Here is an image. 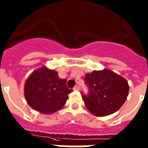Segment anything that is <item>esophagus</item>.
I'll return each mask as SVG.
<instances>
[{"instance_id": "1", "label": "esophagus", "mask_w": 148, "mask_h": 148, "mask_svg": "<svg viewBox=\"0 0 148 148\" xmlns=\"http://www.w3.org/2000/svg\"><path fill=\"white\" fill-rule=\"evenodd\" d=\"M79 89H80V87L78 86V85H76V86L74 87V91H78Z\"/></svg>"}]
</instances>
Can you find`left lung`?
<instances>
[{"instance_id":"obj_1","label":"left lung","mask_w":148,"mask_h":148,"mask_svg":"<svg viewBox=\"0 0 148 148\" xmlns=\"http://www.w3.org/2000/svg\"><path fill=\"white\" fill-rule=\"evenodd\" d=\"M89 88L88 95H82L84 105L96 116L114 113L126 101L129 84L126 79L109 69L93 71L84 77Z\"/></svg>"}]
</instances>
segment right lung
Instances as JSON below:
<instances>
[{
  "label": "right lung",
  "mask_w": 148,
  "mask_h": 148,
  "mask_svg": "<svg viewBox=\"0 0 148 148\" xmlns=\"http://www.w3.org/2000/svg\"><path fill=\"white\" fill-rule=\"evenodd\" d=\"M66 79L58 77V72L42 66L26 79L24 87L25 100L32 109L50 115L61 109L72 89L67 88Z\"/></svg>",
  "instance_id": "add662e5"
}]
</instances>
